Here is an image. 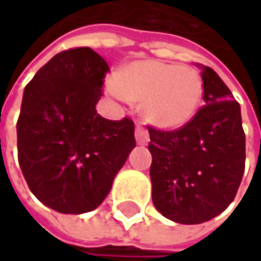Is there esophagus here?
Returning a JSON list of instances; mask_svg holds the SVG:
<instances>
[{"label": "esophagus", "instance_id": "esophagus-1", "mask_svg": "<svg viewBox=\"0 0 261 261\" xmlns=\"http://www.w3.org/2000/svg\"><path fill=\"white\" fill-rule=\"evenodd\" d=\"M136 140H137L139 145H146L149 142V134H148V131L145 130L142 125H137L136 127Z\"/></svg>", "mask_w": 261, "mask_h": 261}]
</instances>
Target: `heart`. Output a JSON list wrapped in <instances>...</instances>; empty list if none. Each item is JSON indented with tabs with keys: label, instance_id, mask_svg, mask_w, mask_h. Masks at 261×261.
I'll list each match as a JSON object with an SVG mask.
<instances>
[{
	"label": "heart",
	"instance_id": "heart-1",
	"mask_svg": "<svg viewBox=\"0 0 261 261\" xmlns=\"http://www.w3.org/2000/svg\"><path fill=\"white\" fill-rule=\"evenodd\" d=\"M109 92L122 101H142L143 116L152 125L178 128L199 110L204 84L192 68L145 60L124 68L109 83Z\"/></svg>",
	"mask_w": 261,
	"mask_h": 261
}]
</instances>
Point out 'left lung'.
Segmentation results:
<instances>
[{"label": "left lung", "mask_w": 261, "mask_h": 261, "mask_svg": "<svg viewBox=\"0 0 261 261\" xmlns=\"http://www.w3.org/2000/svg\"><path fill=\"white\" fill-rule=\"evenodd\" d=\"M204 102L184 127H149L152 202L178 224H202L234 199L245 171L240 106L208 66H201Z\"/></svg>", "instance_id": "1"}]
</instances>
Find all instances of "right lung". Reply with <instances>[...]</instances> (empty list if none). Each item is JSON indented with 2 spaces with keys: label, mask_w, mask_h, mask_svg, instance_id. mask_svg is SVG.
I'll return each instance as SVG.
<instances>
[{
  "label": "right lung",
  "mask_w": 261,
  "mask_h": 261,
  "mask_svg": "<svg viewBox=\"0 0 261 261\" xmlns=\"http://www.w3.org/2000/svg\"><path fill=\"white\" fill-rule=\"evenodd\" d=\"M107 62L83 46L56 54L25 86L18 160L33 195L66 215L95 210L136 146L128 118L96 113Z\"/></svg>",
  "instance_id": "right-lung-1"
}]
</instances>
